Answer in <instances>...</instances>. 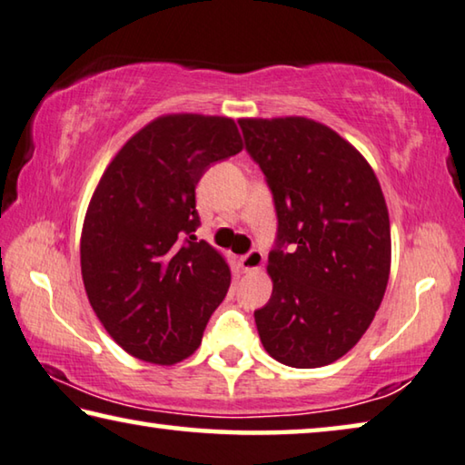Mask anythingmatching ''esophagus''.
Returning a JSON list of instances; mask_svg holds the SVG:
<instances>
[{
    "instance_id": "1",
    "label": "esophagus",
    "mask_w": 465,
    "mask_h": 465,
    "mask_svg": "<svg viewBox=\"0 0 465 465\" xmlns=\"http://www.w3.org/2000/svg\"><path fill=\"white\" fill-rule=\"evenodd\" d=\"M262 262H264V254L261 252V250H250L248 254H244V256H240V267L244 269L246 272H250V271H259L261 267H262Z\"/></svg>"
}]
</instances>
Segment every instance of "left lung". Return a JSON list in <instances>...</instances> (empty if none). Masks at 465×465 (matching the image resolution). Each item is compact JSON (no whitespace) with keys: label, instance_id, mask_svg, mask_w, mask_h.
Masks as SVG:
<instances>
[{"label":"left lung","instance_id":"left-lung-1","mask_svg":"<svg viewBox=\"0 0 465 465\" xmlns=\"http://www.w3.org/2000/svg\"><path fill=\"white\" fill-rule=\"evenodd\" d=\"M238 124L277 211L272 293L254 312L261 341L285 366H327L360 341L385 296L391 227L381 183L325 124L298 115Z\"/></svg>","mask_w":465,"mask_h":465}]
</instances>
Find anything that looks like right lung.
Listing matches in <instances>:
<instances>
[{
	"label": "right lung",
	"instance_id": "1",
	"mask_svg": "<svg viewBox=\"0 0 465 465\" xmlns=\"http://www.w3.org/2000/svg\"><path fill=\"white\" fill-rule=\"evenodd\" d=\"M244 144L232 117L172 114L136 132L101 175L86 209L80 269L101 325L130 356H193L232 272L204 240L196 183Z\"/></svg>",
	"mask_w": 465,
	"mask_h": 465
}]
</instances>
